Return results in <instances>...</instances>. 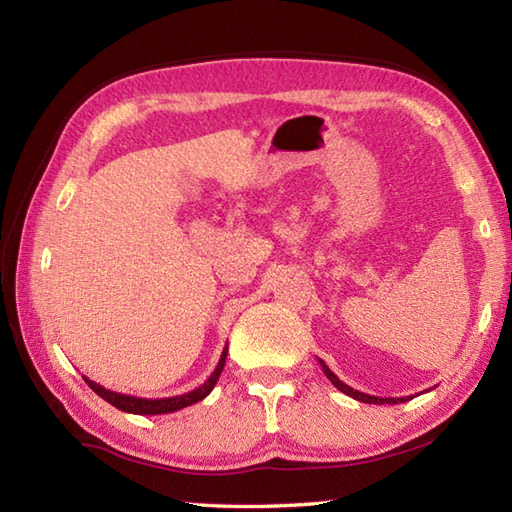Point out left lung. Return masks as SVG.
Wrapping results in <instances>:
<instances>
[{
	"mask_svg": "<svg viewBox=\"0 0 512 512\" xmlns=\"http://www.w3.org/2000/svg\"><path fill=\"white\" fill-rule=\"evenodd\" d=\"M319 363H321V369H323V374L328 376V380L330 383L339 389V391H343L345 396H350V398H354V400H361V402H367V405H398V402H407V400H411V396H402V398H380V396H369V394H363V391H358V389H354V387H350V385H345L343 380L336 376L332 369L325 365L321 358H319Z\"/></svg>",
	"mask_w": 512,
	"mask_h": 512,
	"instance_id": "8db88e82",
	"label": "left lung"
}]
</instances>
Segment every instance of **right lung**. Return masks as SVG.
I'll return each instance as SVG.
<instances>
[{"instance_id":"obj_1","label":"right lung","mask_w":512,"mask_h":512,"mask_svg":"<svg viewBox=\"0 0 512 512\" xmlns=\"http://www.w3.org/2000/svg\"><path fill=\"white\" fill-rule=\"evenodd\" d=\"M226 352H228V347H224V350H222L220 363H217V367L213 369V374L206 378L200 387H195L193 391H187V394H182V396L138 398V396L118 394V391L105 389L103 385L94 383V380H90L88 376H83V378H85V383H88L94 389V394H99L103 400L110 402V405H114L116 409L127 411V413H136V416H160V413H173V411H178V409L195 405V402H200V400H204L206 396H209L211 391H213V387H215V383H217V378H220L222 369H224Z\"/></svg>"}]
</instances>
